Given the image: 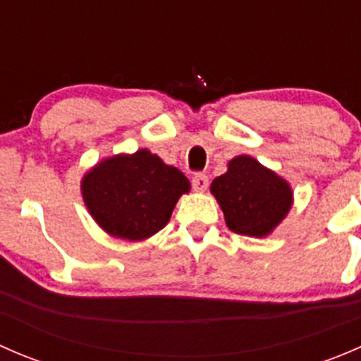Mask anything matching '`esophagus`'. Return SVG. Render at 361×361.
<instances>
[{
  "label": "esophagus",
  "mask_w": 361,
  "mask_h": 361,
  "mask_svg": "<svg viewBox=\"0 0 361 361\" xmlns=\"http://www.w3.org/2000/svg\"><path fill=\"white\" fill-rule=\"evenodd\" d=\"M207 185H209V180H207L206 174H194V178H192V187H194V190L204 192L207 188Z\"/></svg>",
  "instance_id": "1"
}]
</instances>
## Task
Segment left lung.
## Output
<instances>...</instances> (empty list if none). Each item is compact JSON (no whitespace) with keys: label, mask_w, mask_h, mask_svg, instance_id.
<instances>
[{"label":"left lung","mask_w":361,"mask_h":361,"mask_svg":"<svg viewBox=\"0 0 361 361\" xmlns=\"http://www.w3.org/2000/svg\"><path fill=\"white\" fill-rule=\"evenodd\" d=\"M211 194L224 211L227 227L250 238L271 234L293 202L288 181L250 155L232 159L227 173L213 180Z\"/></svg>","instance_id":"8db88e82"}]
</instances>
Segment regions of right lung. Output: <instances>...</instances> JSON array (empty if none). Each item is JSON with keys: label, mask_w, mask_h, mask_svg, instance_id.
<instances>
[{"label": "right lung", "mask_w": 361, "mask_h": 361, "mask_svg": "<svg viewBox=\"0 0 361 361\" xmlns=\"http://www.w3.org/2000/svg\"><path fill=\"white\" fill-rule=\"evenodd\" d=\"M188 190L187 176L147 148L101 160L82 180L83 202L96 224L127 241L157 234Z\"/></svg>", "instance_id": "add662e5"}]
</instances>
